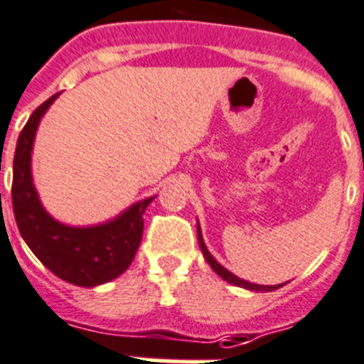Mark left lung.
<instances>
[{"label": "left lung", "mask_w": 364, "mask_h": 364, "mask_svg": "<svg viewBox=\"0 0 364 364\" xmlns=\"http://www.w3.org/2000/svg\"><path fill=\"white\" fill-rule=\"evenodd\" d=\"M197 237H198V245H200V250H203L204 257H206V262L208 265L212 267L213 271L217 272V274L220 276V278L225 279V282H228V284L232 285H237V287H243V289H248V291H256V293H267V291H274V289H279L282 285H257V284H250V282H247V279H241L237 278L235 274H232L230 271H226L225 267L220 265L219 262H217L215 257L210 254V250L206 248V245H204V239H203V232H200V225H198V220H197Z\"/></svg>", "instance_id": "8db88e82"}]
</instances>
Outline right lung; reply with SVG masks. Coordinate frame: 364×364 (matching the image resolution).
<instances>
[{"mask_svg": "<svg viewBox=\"0 0 364 364\" xmlns=\"http://www.w3.org/2000/svg\"><path fill=\"white\" fill-rule=\"evenodd\" d=\"M58 93L40 105L21 130L14 152L12 210L27 247L55 276L79 287H95L129 269L144 234L149 197L127 208L112 220L93 226H70L53 219L40 203L33 184L31 154L40 119Z\"/></svg>", "mask_w": 364, "mask_h": 364, "instance_id": "obj_1", "label": "right lung"}]
</instances>
